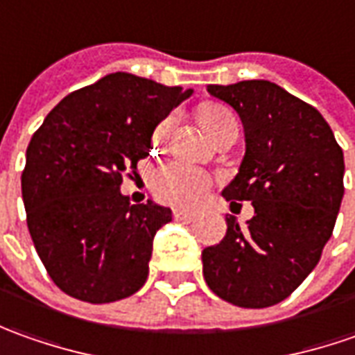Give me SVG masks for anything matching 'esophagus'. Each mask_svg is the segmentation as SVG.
<instances>
[{
    "mask_svg": "<svg viewBox=\"0 0 355 355\" xmlns=\"http://www.w3.org/2000/svg\"><path fill=\"white\" fill-rule=\"evenodd\" d=\"M173 216H175V220H178V222H194L198 218L196 212H189V210H175Z\"/></svg>",
    "mask_w": 355,
    "mask_h": 355,
    "instance_id": "34e87169",
    "label": "esophagus"
}]
</instances>
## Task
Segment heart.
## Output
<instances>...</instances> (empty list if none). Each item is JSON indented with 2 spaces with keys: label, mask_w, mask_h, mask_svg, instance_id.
<instances>
[{
  "label": "heart",
  "mask_w": 355,
  "mask_h": 355,
  "mask_svg": "<svg viewBox=\"0 0 355 355\" xmlns=\"http://www.w3.org/2000/svg\"><path fill=\"white\" fill-rule=\"evenodd\" d=\"M202 123L210 133H214L220 125L227 121H236L234 114L220 104H208L200 112ZM173 125V117L163 119L153 133L155 143L165 139L168 129ZM212 187V178L206 171H202L196 165H190L187 161H171L163 165L153 177L155 196L165 204L177 206V208H192L198 202L204 200L208 190Z\"/></svg>",
  "instance_id": "b5f03b06"
}]
</instances>
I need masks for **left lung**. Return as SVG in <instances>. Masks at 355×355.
<instances>
[{
    "mask_svg": "<svg viewBox=\"0 0 355 355\" xmlns=\"http://www.w3.org/2000/svg\"><path fill=\"white\" fill-rule=\"evenodd\" d=\"M238 112L245 153L222 190L232 206L251 202L241 227L202 251V273L220 299L243 309L285 300L309 277L332 236L344 196V153L316 107L269 80L208 86Z\"/></svg>",
    "mask_w": 355,
    "mask_h": 355,
    "instance_id": "1",
    "label": "left lung"
}]
</instances>
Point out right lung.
Listing matches in <instances>:
<instances>
[{
  "instance_id": "obj_1",
  "label": "right lung",
  "mask_w": 355,
  "mask_h": 355,
  "mask_svg": "<svg viewBox=\"0 0 355 355\" xmlns=\"http://www.w3.org/2000/svg\"><path fill=\"white\" fill-rule=\"evenodd\" d=\"M190 96L114 72L68 94L33 135L21 175L27 226L67 295L104 304L145 285L155 234L173 212L153 200L131 204L121 177L149 155L155 128Z\"/></svg>"
}]
</instances>
